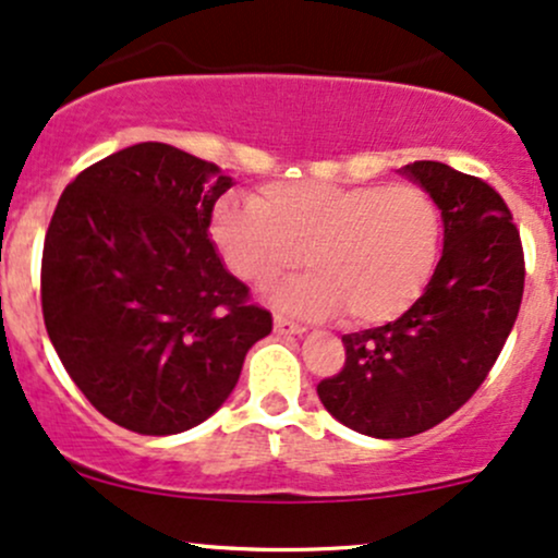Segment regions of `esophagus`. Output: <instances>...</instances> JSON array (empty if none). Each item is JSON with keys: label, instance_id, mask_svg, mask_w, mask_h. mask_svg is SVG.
<instances>
[{"label": "esophagus", "instance_id": "obj_1", "mask_svg": "<svg viewBox=\"0 0 558 558\" xmlns=\"http://www.w3.org/2000/svg\"><path fill=\"white\" fill-rule=\"evenodd\" d=\"M275 332H278V336H304L306 328L299 323H291V319L275 315Z\"/></svg>", "mask_w": 558, "mask_h": 558}]
</instances>
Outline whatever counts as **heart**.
Returning a JSON list of instances; mask_svg holds the SVG:
<instances>
[{"mask_svg": "<svg viewBox=\"0 0 558 558\" xmlns=\"http://www.w3.org/2000/svg\"><path fill=\"white\" fill-rule=\"evenodd\" d=\"M213 241L228 270L254 288L296 270L304 252L312 272L275 293L280 310L380 325L430 283L444 217L420 185L272 183L257 196L222 198Z\"/></svg>", "mask_w": 558, "mask_h": 558, "instance_id": "heart-1", "label": "heart"}]
</instances>
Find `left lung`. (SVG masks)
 I'll use <instances>...</instances> for the list:
<instances>
[{
  "label": "left lung",
  "instance_id": "1",
  "mask_svg": "<svg viewBox=\"0 0 558 558\" xmlns=\"http://www.w3.org/2000/svg\"><path fill=\"white\" fill-rule=\"evenodd\" d=\"M399 172L438 204L444 254L399 319L343 336V369L317 386L341 425L383 440L430 430L475 393L514 328L524 288L520 230L488 183L444 162Z\"/></svg>",
  "mask_w": 558,
  "mask_h": 558
}]
</instances>
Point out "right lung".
Instances as JSON below:
<instances>
[{"label":"right lung","instance_id":"add662e5","mask_svg":"<svg viewBox=\"0 0 558 558\" xmlns=\"http://www.w3.org/2000/svg\"><path fill=\"white\" fill-rule=\"evenodd\" d=\"M233 185L170 144L128 146L68 185L44 239L41 310L62 367L114 425L175 435L213 417L272 315L209 239Z\"/></svg>","mask_w":558,"mask_h":558}]
</instances>
